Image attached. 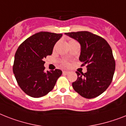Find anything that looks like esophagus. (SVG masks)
<instances>
[{
	"mask_svg": "<svg viewBox=\"0 0 126 126\" xmlns=\"http://www.w3.org/2000/svg\"><path fill=\"white\" fill-rule=\"evenodd\" d=\"M68 72H69L68 71H65H65H63V74H67Z\"/></svg>",
	"mask_w": 126,
	"mask_h": 126,
	"instance_id": "obj_1",
	"label": "esophagus"
}]
</instances>
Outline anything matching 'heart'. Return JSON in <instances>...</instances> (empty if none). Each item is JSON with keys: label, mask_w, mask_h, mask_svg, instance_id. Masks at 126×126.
<instances>
[{"label": "heart", "mask_w": 126, "mask_h": 126, "mask_svg": "<svg viewBox=\"0 0 126 126\" xmlns=\"http://www.w3.org/2000/svg\"><path fill=\"white\" fill-rule=\"evenodd\" d=\"M73 42H76V41H75L74 40H70V41H69V43H73ZM63 65H64V66H67V65H68V63H67L66 61H63Z\"/></svg>", "instance_id": "heart-1"}]
</instances>
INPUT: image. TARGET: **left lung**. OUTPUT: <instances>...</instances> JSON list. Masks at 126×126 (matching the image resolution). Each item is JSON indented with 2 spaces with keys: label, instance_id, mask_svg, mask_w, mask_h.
Segmentation results:
<instances>
[{
  "label": "left lung",
  "instance_id": "left-lung-1",
  "mask_svg": "<svg viewBox=\"0 0 126 126\" xmlns=\"http://www.w3.org/2000/svg\"><path fill=\"white\" fill-rule=\"evenodd\" d=\"M81 45L79 60L87 65L85 73L76 72L77 80L72 83L76 92L85 98L98 96L110 85L113 80L115 61L111 47L102 37L87 31L65 33Z\"/></svg>",
  "mask_w": 126,
  "mask_h": 126
}]
</instances>
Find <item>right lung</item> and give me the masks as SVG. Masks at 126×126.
<instances>
[{"instance_id": "right-lung-1", "label": "right lung", "mask_w": 126, "mask_h": 126, "mask_svg": "<svg viewBox=\"0 0 126 126\" xmlns=\"http://www.w3.org/2000/svg\"><path fill=\"white\" fill-rule=\"evenodd\" d=\"M61 33L40 32L26 39L17 48L13 71L20 89L33 98L45 96L62 74L60 69L45 72L44 58L52 54Z\"/></svg>"}]
</instances>
